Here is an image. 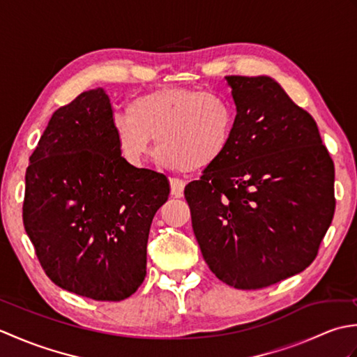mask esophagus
Listing matches in <instances>:
<instances>
[{
  "mask_svg": "<svg viewBox=\"0 0 357 357\" xmlns=\"http://www.w3.org/2000/svg\"><path fill=\"white\" fill-rule=\"evenodd\" d=\"M184 187H185L184 181H181V179H172V181H170V188H172V196H173V198H183Z\"/></svg>",
  "mask_w": 357,
  "mask_h": 357,
  "instance_id": "esophagus-1",
  "label": "esophagus"
}]
</instances>
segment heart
<instances>
[{
	"mask_svg": "<svg viewBox=\"0 0 357 357\" xmlns=\"http://www.w3.org/2000/svg\"><path fill=\"white\" fill-rule=\"evenodd\" d=\"M118 150L130 165H141L151 151V139L161 161L185 172L208 169L229 149L234 112L222 95L196 89L170 87L133 98L127 116L112 123Z\"/></svg>",
	"mask_w": 357,
	"mask_h": 357,
	"instance_id": "b5f03b06",
	"label": "heart"
}]
</instances>
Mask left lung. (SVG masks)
Returning <instances> with one entry per match:
<instances>
[{"instance_id": "obj_1", "label": "left lung", "mask_w": 357, "mask_h": 357, "mask_svg": "<svg viewBox=\"0 0 357 357\" xmlns=\"http://www.w3.org/2000/svg\"><path fill=\"white\" fill-rule=\"evenodd\" d=\"M236 104L225 155L185 185L208 268L257 290L314 261L335 215V165L316 121L270 77H225Z\"/></svg>"}]
</instances>
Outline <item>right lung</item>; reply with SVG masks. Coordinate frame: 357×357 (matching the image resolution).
<instances>
[{"label": "right lung", "instance_id": "right-lung-1", "mask_svg": "<svg viewBox=\"0 0 357 357\" xmlns=\"http://www.w3.org/2000/svg\"><path fill=\"white\" fill-rule=\"evenodd\" d=\"M98 87L53 113L26 170L22 221L45 275L67 291L123 301L146 278L164 174L124 161Z\"/></svg>", "mask_w": 357, "mask_h": 357}]
</instances>
